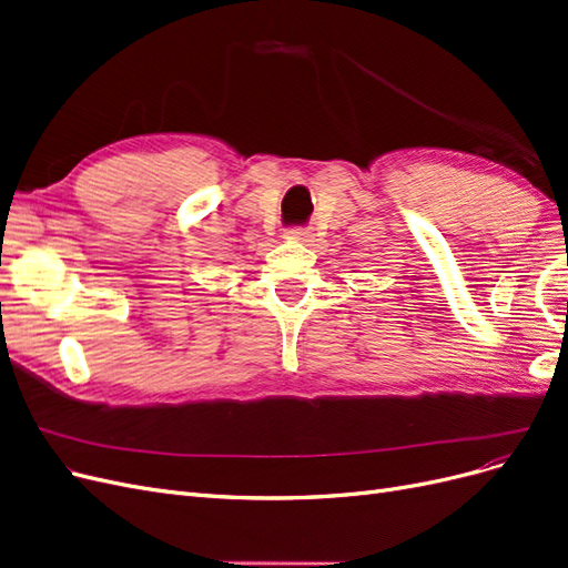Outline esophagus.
<instances>
[{
    "mask_svg": "<svg viewBox=\"0 0 568 568\" xmlns=\"http://www.w3.org/2000/svg\"><path fill=\"white\" fill-rule=\"evenodd\" d=\"M288 236H291V239H296V242H303V244H307V242H313V230H311V227L291 230V232H288Z\"/></svg>",
    "mask_w": 568,
    "mask_h": 568,
    "instance_id": "obj_1",
    "label": "esophagus"
}]
</instances>
